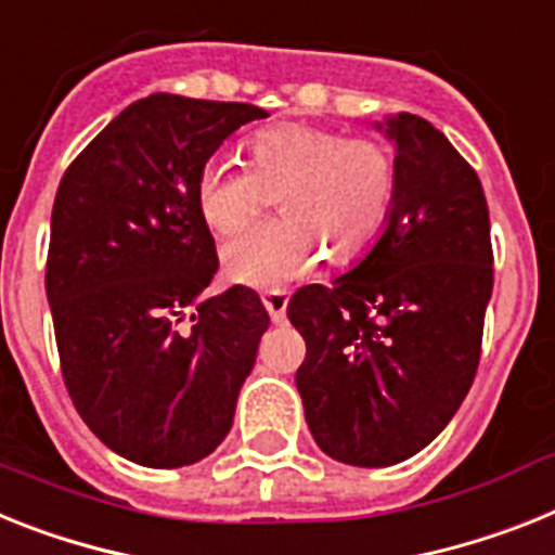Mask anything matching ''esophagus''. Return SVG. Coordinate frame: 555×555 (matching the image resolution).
Instances as JSON below:
<instances>
[{"instance_id": "1", "label": "esophagus", "mask_w": 555, "mask_h": 555, "mask_svg": "<svg viewBox=\"0 0 555 555\" xmlns=\"http://www.w3.org/2000/svg\"><path fill=\"white\" fill-rule=\"evenodd\" d=\"M262 305L270 313V321H282L287 313V293L285 291H268L262 293Z\"/></svg>"}]
</instances>
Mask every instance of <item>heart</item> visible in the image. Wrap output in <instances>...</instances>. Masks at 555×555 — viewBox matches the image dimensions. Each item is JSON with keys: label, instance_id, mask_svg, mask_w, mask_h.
<instances>
[{"label": "heart", "instance_id": "1", "mask_svg": "<svg viewBox=\"0 0 555 555\" xmlns=\"http://www.w3.org/2000/svg\"><path fill=\"white\" fill-rule=\"evenodd\" d=\"M197 211L214 234L234 236L276 197L282 217L222 250L236 285L282 287L321 256L349 264L384 234L398 197V160L375 138L282 124L248 138V166L214 157L197 175Z\"/></svg>", "mask_w": 555, "mask_h": 555}]
</instances>
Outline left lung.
<instances>
[{
  "instance_id": "obj_1",
  "label": "left lung",
  "mask_w": 555,
  "mask_h": 555,
  "mask_svg": "<svg viewBox=\"0 0 555 555\" xmlns=\"http://www.w3.org/2000/svg\"><path fill=\"white\" fill-rule=\"evenodd\" d=\"M398 197L375 248L333 285L293 293L307 344V426L338 463L380 468L426 449L468 395L493 291L486 191L440 129L386 120Z\"/></svg>"
}]
</instances>
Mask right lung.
I'll use <instances>...</instances> for the list:
<instances>
[{
	"mask_svg": "<svg viewBox=\"0 0 555 555\" xmlns=\"http://www.w3.org/2000/svg\"><path fill=\"white\" fill-rule=\"evenodd\" d=\"M254 104L141 98L64 171L48 285L64 386L92 435L146 468L208 457L270 319L250 287L203 299L217 248L197 175Z\"/></svg>",
	"mask_w": 555,
	"mask_h": 555,
	"instance_id": "obj_1",
	"label": "right lung"
}]
</instances>
